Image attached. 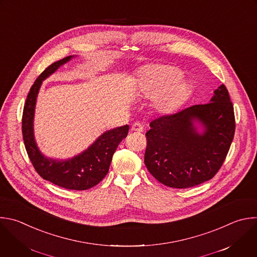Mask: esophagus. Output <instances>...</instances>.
Masks as SVG:
<instances>
[{"label": "esophagus", "mask_w": 257, "mask_h": 257, "mask_svg": "<svg viewBox=\"0 0 257 257\" xmlns=\"http://www.w3.org/2000/svg\"><path fill=\"white\" fill-rule=\"evenodd\" d=\"M131 131H133V132H142L143 131V126L140 123H134L131 126Z\"/></svg>", "instance_id": "1"}]
</instances>
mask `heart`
<instances>
[{
    "mask_svg": "<svg viewBox=\"0 0 257 257\" xmlns=\"http://www.w3.org/2000/svg\"><path fill=\"white\" fill-rule=\"evenodd\" d=\"M179 68L170 65H154L138 79L137 93L146 98H156L155 106L160 113H170L186 99L190 85L181 78Z\"/></svg>",
    "mask_w": 257,
    "mask_h": 257,
    "instance_id": "b5f03b06",
    "label": "heart"
}]
</instances>
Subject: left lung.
<instances>
[{"label": "left lung", "instance_id": "1", "mask_svg": "<svg viewBox=\"0 0 257 257\" xmlns=\"http://www.w3.org/2000/svg\"><path fill=\"white\" fill-rule=\"evenodd\" d=\"M144 163L161 184L186 189L211 180L222 166L235 132L233 105L221 84L209 103L153 120Z\"/></svg>", "mask_w": 257, "mask_h": 257}]
</instances>
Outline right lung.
Wrapping results in <instances>:
<instances>
[{
    "label": "right lung",
    "instance_id": "obj_1",
    "mask_svg": "<svg viewBox=\"0 0 257 257\" xmlns=\"http://www.w3.org/2000/svg\"><path fill=\"white\" fill-rule=\"evenodd\" d=\"M75 55L66 56L49 65L35 80L23 110L22 133L28 156L36 172L44 180L67 190L84 191L98 185L108 174L114 152L127 136L129 126L117 127L101 134L87 149L67 159L45 156L34 136V115L42 81Z\"/></svg>",
    "mask_w": 257,
    "mask_h": 257
}]
</instances>
